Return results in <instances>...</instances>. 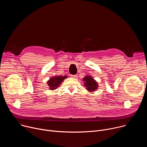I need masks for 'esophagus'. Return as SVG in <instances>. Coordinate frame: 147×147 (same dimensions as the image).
<instances>
[{
  "label": "esophagus",
  "mask_w": 147,
  "mask_h": 147,
  "mask_svg": "<svg viewBox=\"0 0 147 147\" xmlns=\"http://www.w3.org/2000/svg\"><path fill=\"white\" fill-rule=\"evenodd\" d=\"M71 78H76L77 77V75H71Z\"/></svg>",
  "instance_id": "34e87169"
}]
</instances>
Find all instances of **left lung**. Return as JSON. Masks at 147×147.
<instances>
[{
    "instance_id": "obj_1",
    "label": "left lung",
    "mask_w": 147,
    "mask_h": 147,
    "mask_svg": "<svg viewBox=\"0 0 147 147\" xmlns=\"http://www.w3.org/2000/svg\"><path fill=\"white\" fill-rule=\"evenodd\" d=\"M82 80L84 81V86L88 91L93 92L96 90L98 87V83L91 76H87Z\"/></svg>"
}]
</instances>
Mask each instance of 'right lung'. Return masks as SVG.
<instances>
[{
    "label": "right lung",
    "instance_id": "obj_1",
    "mask_svg": "<svg viewBox=\"0 0 147 147\" xmlns=\"http://www.w3.org/2000/svg\"><path fill=\"white\" fill-rule=\"evenodd\" d=\"M66 78V76H59L51 77V78H50V80L47 82L50 90H53L56 89L59 86V85H60V84L62 82V81Z\"/></svg>",
    "mask_w": 147,
    "mask_h": 147
}]
</instances>
